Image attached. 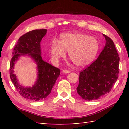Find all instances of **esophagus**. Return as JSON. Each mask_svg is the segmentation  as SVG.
Segmentation results:
<instances>
[{
	"label": "esophagus",
	"instance_id": "1",
	"mask_svg": "<svg viewBox=\"0 0 129 129\" xmlns=\"http://www.w3.org/2000/svg\"><path fill=\"white\" fill-rule=\"evenodd\" d=\"M62 72L64 73H69L70 72V71H69V70L64 69V70H63V71H62Z\"/></svg>",
	"mask_w": 129,
	"mask_h": 129
}]
</instances>
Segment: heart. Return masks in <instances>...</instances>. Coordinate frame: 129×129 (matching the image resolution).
<instances>
[{
    "label": "heart",
    "instance_id": "obj_1",
    "mask_svg": "<svg viewBox=\"0 0 129 129\" xmlns=\"http://www.w3.org/2000/svg\"><path fill=\"white\" fill-rule=\"evenodd\" d=\"M99 48V42L94 37L81 32H70L61 35L59 41L56 39L52 41L49 51L54 62L64 58L67 51L69 58L76 66L84 67L93 61Z\"/></svg>",
    "mask_w": 129,
    "mask_h": 129
}]
</instances>
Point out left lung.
<instances>
[{
    "label": "left lung",
    "mask_w": 129,
    "mask_h": 129,
    "mask_svg": "<svg viewBox=\"0 0 129 129\" xmlns=\"http://www.w3.org/2000/svg\"><path fill=\"white\" fill-rule=\"evenodd\" d=\"M103 35L106 44L97 59L80 72L77 93L87 101L109 93L118 79L119 57L113 40Z\"/></svg>",
    "instance_id": "left-lung-1"
}]
</instances>
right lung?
Segmentation results:
<instances>
[{"label":"right lung","instance_id":"right-lung-1","mask_svg":"<svg viewBox=\"0 0 129 129\" xmlns=\"http://www.w3.org/2000/svg\"><path fill=\"white\" fill-rule=\"evenodd\" d=\"M47 34V29H36L28 32L20 37L12 52L10 64V75L15 88L25 99L39 101L45 99L51 92L56 81L60 75V69L42 59L41 56L40 42ZM28 54L37 64L38 79L34 85L25 88L19 84L13 73L14 62L21 55Z\"/></svg>","mask_w":129,"mask_h":129}]
</instances>
